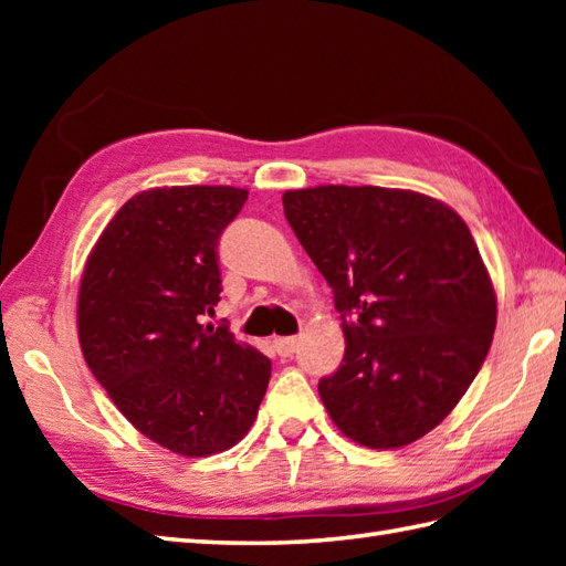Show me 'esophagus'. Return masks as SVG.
Instances as JSON below:
<instances>
[{
    "mask_svg": "<svg viewBox=\"0 0 566 566\" xmlns=\"http://www.w3.org/2000/svg\"><path fill=\"white\" fill-rule=\"evenodd\" d=\"M272 343H274L276 355H280V357H292L296 353L298 338H294V335H292V338H274Z\"/></svg>",
    "mask_w": 566,
    "mask_h": 566,
    "instance_id": "34e87169",
    "label": "esophagus"
}]
</instances>
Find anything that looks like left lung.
Returning <instances> with one entry per match:
<instances>
[{
    "mask_svg": "<svg viewBox=\"0 0 566 566\" xmlns=\"http://www.w3.org/2000/svg\"><path fill=\"white\" fill-rule=\"evenodd\" d=\"M282 201L343 321V363L318 381L333 423L375 450L423 438L474 381L496 328L467 223L406 189L328 185Z\"/></svg>",
    "mask_w": 566,
    "mask_h": 566,
    "instance_id": "left-lung-1",
    "label": "left lung"
}]
</instances>
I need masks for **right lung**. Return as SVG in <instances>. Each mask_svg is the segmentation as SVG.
<instances>
[{"mask_svg": "<svg viewBox=\"0 0 566 566\" xmlns=\"http://www.w3.org/2000/svg\"><path fill=\"white\" fill-rule=\"evenodd\" d=\"M245 189L163 187L116 211L84 264L77 333L92 375L130 426L185 457L245 436L272 363L228 326H201L219 304V238Z\"/></svg>", "mask_w": 566, "mask_h": 566, "instance_id": "obj_1", "label": "right lung"}]
</instances>
